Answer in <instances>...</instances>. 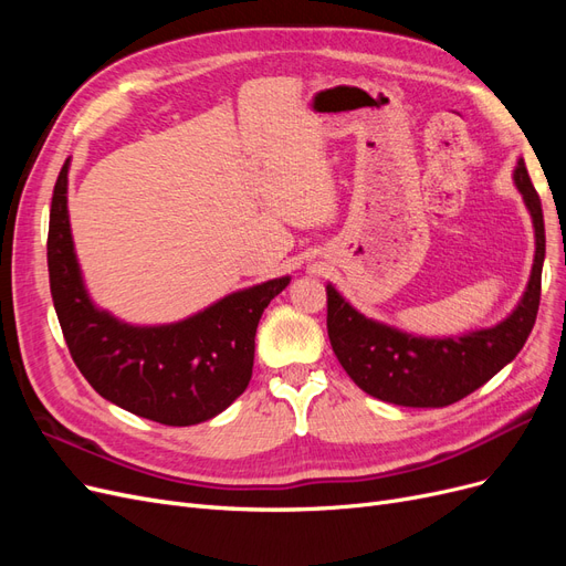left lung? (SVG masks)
<instances>
[{"label": "left lung", "mask_w": 566, "mask_h": 566, "mask_svg": "<svg viewBox=\"0 0 566 566\" xmlns=\"http://www.w3.org/2000/svg\"><path fill=\"white\" fill-rule=\"evenodd\" d=\"M515 184L534 221L536 254L520 304L493 328L460 337H416L366 318L333 285L328 293V337L349 378L370 397L408 408H441L489 382L520 354L541 304L545 227L541 198L520 158Z\"/></svg>", "instance_id": "obj_1"}]
</instances>
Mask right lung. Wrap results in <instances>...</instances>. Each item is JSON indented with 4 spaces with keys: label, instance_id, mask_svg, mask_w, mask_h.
Instances as JSON below:
<instances>
[{
    "label": "right lung",
    "instance_id": "obj_1",
    "mask_svg": "<svg viewBox=\"0 0 566 566\" xmlns=\"http://www.w3.org/2000/svg\"><path fill=\"white\" fill-rule=\"evenodd\" d=\"M49 285L65 345L106 401L169 427L219 416L245 391L254 333L290 276L238 290L167 325H129L98 310L84 287L67 217V160L54 186L46 241Z\"/></svg>",
    "mask_w": 566,
    "mask_h": 566
}]
</instances>
